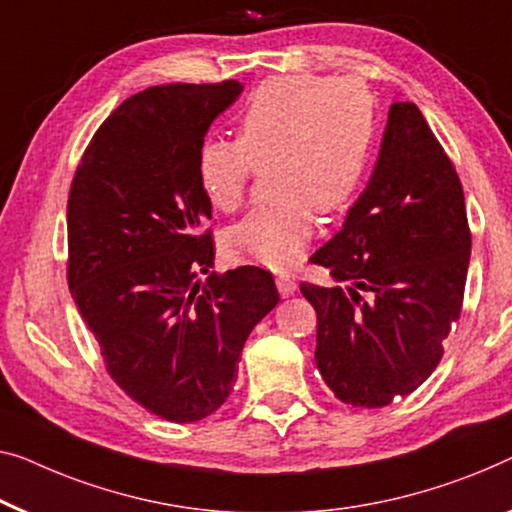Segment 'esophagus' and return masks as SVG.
<instances>
[{"instance_id":"1","label":"esophagus","mask_w":512,"mask_h":512,"mask_svg":"<svg viewBox=\"0 0 512 512\" xmlns=\"http://www.w3.org/2000/svg\"><path fill=\"white\" fill-rule=\"evenodd\" d=\"M274 281H277V291L281 293V298H288V295H293L295 291H298V284H295V279L284 277V274H279V277Z\"/></svg>"}]
</instances>
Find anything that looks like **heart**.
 <instances>
[{
	"label": "heart",
	"instance_id": "b5f03b06",
	"mask_svg": "<svg viewBox=\"0 0 512 512\" xmlns=\"http://www.w3.org/2000/svg\"><path fill=\"white\" fill-rule=\"evenodd\" d=\"M374 129V99L355 80L281 76L258 87L238 140L205 138L196 161L207 201L221 212L238 210L256 168L272 164L277 198L226 235L235 261L293 268L314 231V212H339L358 194Z\"/></svg>",
	"mask_w": 512,
	"mask_h": 512
}]
</instances>
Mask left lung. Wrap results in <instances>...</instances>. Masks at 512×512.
Here are the masks:
<instances>
[{
  "instance_id": "1",
  "label": "left lung",
  "mask_w": 512,
  "mask_h": 512,
  "mask_svg": "<svg viewBox=\"0 0 512 512\" xmlns=\"http://www.w3.org/2000/svg\"><path fill=\"white\" fill-rule=\"evenodd\" d=\"M469 256L453 161L416 103H392L367 189L311 256L337 286L300 284L318 318L316 367L337 399L381 409L434 372L462 311Z\"/></svg>"
}]
</instances>
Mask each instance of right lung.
Segmentation results:
<instances>
[{
  "mask_svg": "<svg viewBox=\"0 0 512 512\" xmlns=\"http://www.w3.org/2000/svg\"><path fill=\"white\" fill-rule=\"evenodd\" d=\"M242 85H159L122 103L73 175L66 228L73 302L106 369L154 416L196 422L233 392L249 332L279 302L268 270L214 265L198 147Z\"/></svg>",
  "mask_w": 512,
  "mask_h": 512,
  "instance_id": "1",
  "label": "right lung"
}]
</instances>
